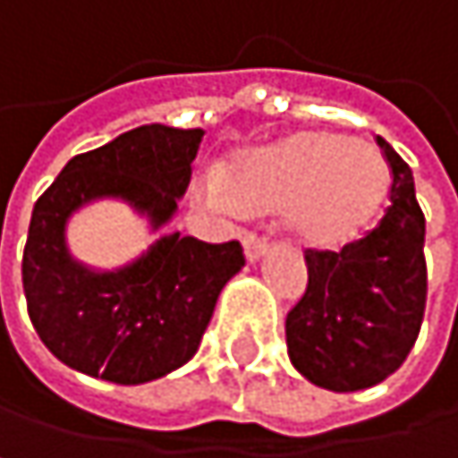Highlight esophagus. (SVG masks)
Wrapping results in <instances>:
<instances>
[{
    "label": "esophagus",
    "mask_w": 458,
    "mask_h": 458,
    "mask_svg": "<svg viewBox=\"0 0 458 458\" xmlns=\"http://www.w3.org/2000/svg\"><path fill=\"white\" fill-rule=\"evenodd\" d=\"M242 248H245V259H248V261H256V259L267 250V237L250 232V234L242 237Z\"/></svg>",
    "instance_id": "obj_1"
}]
</instances>
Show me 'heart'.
I'll list each match as a JSON object with an SVG mask.
<instances>
[{"mask_svg":"<svg viewBox=\"0 0 458 458\" xmlns=\"http://www.w3.org/2000/svg\"><path fill=\"white\" fill-rule=\"evenodd\" d=\"M388 166L369 142L337 131H302L242 164L229 183L237 213H292L294 232L316 248H343L377 218Z\"/></svg>","mask_w":458,"mask_h":458,"instance_id":"1","label":"heart"}]
</instances>
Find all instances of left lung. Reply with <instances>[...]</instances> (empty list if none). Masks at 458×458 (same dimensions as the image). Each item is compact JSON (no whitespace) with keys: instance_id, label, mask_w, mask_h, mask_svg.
Instances as JSON below:
<instances>
[{"instance_id":"1","label":"left lung","mask_w":458,"mask_h":458,"mask_svg":"<svg viewBox=\"0 0 458 458\" xmlns=\"http://www.w3.org/2000/svg\"><path fill=\"white\" fill-rule=\"evenodd\" d=\"M391 205L340 250L308 248V285L285 316L292 364L329 391H359L403 367L427 308L424 213L413 173L383 137Z\"/></svg>"}]
</instances>
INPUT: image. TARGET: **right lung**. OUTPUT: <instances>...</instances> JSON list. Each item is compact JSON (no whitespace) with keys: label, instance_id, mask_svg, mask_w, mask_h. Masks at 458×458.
Wrapping results in <instances>:
<instances>
[{"label":"right lung","instance_id":"1","mask_svg":"<svg viewBox=\"0 0 458 458\" xmlns=\"http://www.w3.org/2000/svg\"><path fill=\"white\" fill-rule=\"evenodd\" d=\"M202 129L137 126L78 153L34 202L21 275L29 318L67 367L121 386L183 367L199 348L226 280L245 264L242 245L173 232L118 272L70 259L64 224L97 197H121L153 226L175 213L191 181Z\"/></svg>","mask_w":458,"mask_h":458}]
</instances>
